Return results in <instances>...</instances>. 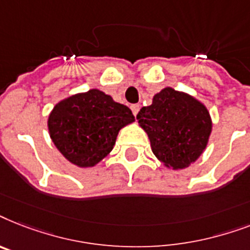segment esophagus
Returning a JSON list of instances; mask_svg holds the SVG:
<instances>
[{
	"label": "esophagus",
	"mask_w": 250,
	"mask_h": 250,
	"mask_svg": "<svg viewBox=\"0 0 250 250\" xmlns=\"http://www.w3.org/2000/svg\"><path fill=\"white\" fill-rule=\"evenodd\" d=\"M130 109H131V112H133V115L137 117L138 112H139V104H131Z\"/></svg>",
	"instance_id": "1"
}]
</instances>
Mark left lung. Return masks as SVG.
I'll return each instance as SVG.
<instances>
[{
	"label": "left lung",
	"mask_w": 250,
	"mask_h": 250,
	"mask_svg": "<svg viewBox=\"0 0 250 250\" xmlns=\"http://www.w3.org/2000/svg\"><path fill=\"white\" fill-rule=\"evenodd\" d=\"M137 120L148 134L155 156L173 169H183L196 161L211 131L205 105L171 87L156 94L152 104L138 112Z\"/></svg>",
	"instance_id": "obj_1"
}]
</instances>
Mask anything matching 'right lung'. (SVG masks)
<instances>
[{
	"instance_id": "right-lung-1",
	"label": "right lung",
	"mask_w": 250,
	"mask_h": 250,
	"mask_svg": "<svg viewBox=\"0 0 250 250\" xmlns=\"http://www.w3.org/2000/svg\"><path fill=\"white\" fill-rule=\"evenodd\" d=\"M134 121L126 105L93 89L58 103L49 116L54 145L77 167H94L115 146L119 130Z\"/></svg>"
}]
</instances>
